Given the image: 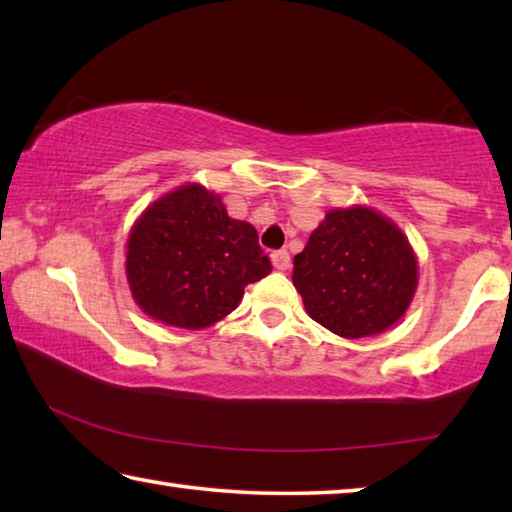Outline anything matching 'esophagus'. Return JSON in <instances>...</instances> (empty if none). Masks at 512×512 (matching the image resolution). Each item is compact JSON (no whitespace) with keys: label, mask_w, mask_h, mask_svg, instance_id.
I'll list each match as a JSON object with an SVG mask.
<instances>
[{"label":"esophagus","mask_w":512,"mask_h":512,"mask_svg":"<svg viewBox=\"0 0 512 512\" xmlns=\"http://www.w3.org/2000/svg\"><path fill=\"white\" fill-rule=\"evenodd\" d=\"M271 262L275 271H287L291 264V257L287 250H275V253H271Z\"/></svg>","instance_id":"obj_1"}]
</instances>
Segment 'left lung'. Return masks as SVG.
<instances>
[{"instance_id": "left-lung-1", "label": "left lung", "mask_w": 512, "mask_h": 512, "mask_svg": "<svg viewBox=\"0 0 512 512\" xmlns=\"http://www.w3.org/2000/svg\"><path fill=\"white\" fill-rule=\"evenodd\" d=\"M307 314L343 339L386 332L418 289V257L397 223L368 205L334 207L293 257Z\"/></svg>"}]
</instances>
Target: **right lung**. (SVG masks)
<instances>
[{"mask_svg": "<svg viewBox=\"0 0 512 512\" xmlns=\"http://www.w3.org/2000/svg\"><path fill=\"white\" fill-rule=\"evenodd\" d=\"M271 273L253 225L230 219L219 194L187 183L140 214L126 241V280L146 316L203 329L230 314L250 282Z\"/></svg>", "mask_w": 512, "mask_h": 512, "instance_id": "add662e5", "label": "right lung"}]
</instances>
